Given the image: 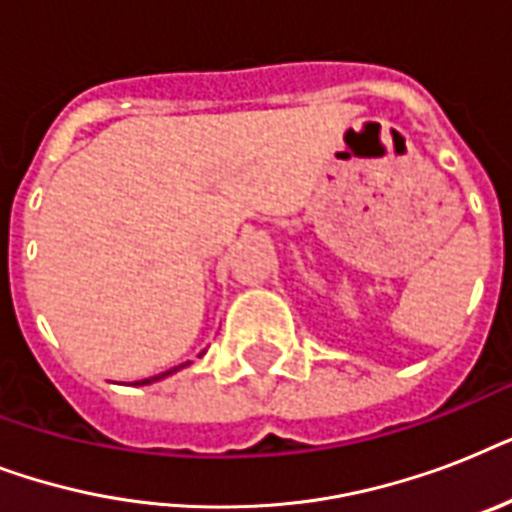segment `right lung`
I'll return each mask as SVG.
<instances>
[{"label":"right lung","mask_w":512,"mask_h":512,"mask_svg":"<svg viewBox=\"0 0 512 512\" xmlns=\"http://www.w3.org/2000/svg\"><path fill=\"white\" fill-rule=\"evenodd\" d=\"M199 356H204V350H201ZM188 364H191V361H185V364H180V366H172V369H167V372H162V374H154V377H146V380H138V382H132V385H151V382H159V380H164V377H170V374L180 372V369H183V366H188Z\"/></svg>","instance_id":"add662e5"}]
</instances>
